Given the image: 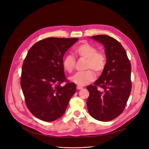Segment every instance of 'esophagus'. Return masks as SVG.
<instances>
[{
    "label": "esophagus",
    "instance_id": "obj_1",
    "mask_svg": "<svg viewBox=\"0 0 149 149\" xmlns=\"http://www.w3.org/2000/svg\"><path fill=\"white\" fill-rule=\"evenodd\" d=\"M76 88H77V89H78V90H81V89H82L83 88V87H81V86H78L76 87Z\"/></svg>",
    "mask_w": 149,
    "mask_h": 149
}]
</instances>
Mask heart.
Here are the masks:
<instances>
[{"instance_id": "1", "label": "heart", "mask_w": 149, "mask_h": 149, "mask_svg": "<svg viewBox=\"0 0 149 149\" xmlns=\"http://www.w3.org/2000/svg\"><path fill=\"white\" fill-rule=\"evenodd\" d=\"M76 56L81 58H87L86 69H88L82 72L76 73L70 78L71 81L79 86H84L95 80L96 74H101L105 69L107 59L103 52L98 51L97 47L88 43H82L74 48ZM76 65V60L72 55L65 56L62 61V67L65 71L71 73L74 71Z\"/></svg>"}]
</instances>
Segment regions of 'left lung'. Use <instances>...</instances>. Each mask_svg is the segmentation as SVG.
I'll return each mask as SVG.
<instances>
[{
	"instance_id": "8db88e82",
	"label": "left lung",
	"mask_w": 149,
	"mask_h": 149,
	"mask_svg": "<svg viewBox=\"0 0 149 149\" xmlns=\"http://www.w3.org/2000/svg\"><path fill=\"white\" fill-rule=\"evenodd\" d=\"M92 38L104 46L107 62L100 78L86 87L89 91L87 109L95 119L108 122L120 115L125 108L132 91V67L126 51L117 40L105 35Z\"/></svg>"
}]
</instances>
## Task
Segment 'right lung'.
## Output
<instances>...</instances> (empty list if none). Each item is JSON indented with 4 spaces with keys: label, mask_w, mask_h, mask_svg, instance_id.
I'll list each match as a JSON object with an SVG mask.
<instances>
[{
    "label": "right lung",
    "mask_w": 149,
    "mask_h": 149,
    "mask_svg": "<svg viewBox=\"0 0 149 149\" xmlns=\"http://www.w3.org/2000/svg\"><path fill=\"white\" fill-rule=\"evenodd\" d=\"M78 40L57 37L40 40L23 62L20 80L25 102L30 112L41 120L52 122L61 117L76 92L75 84L65 75L62 61L65 52Z\"/></svg>",
    "instance_id": "add662e5"
}]
</instances>
